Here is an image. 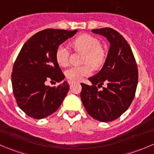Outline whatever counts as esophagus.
Returning a JSON list of instances; mask_svg holds the SVG:
<instances>
[{"mask_svg":"<svg viewBox=\"0 0 154 154\" xmlns=\"http://www.w3.org/2000/svg\"><path fill=\"white\" fill-rule=\"evenodd\" d=\"M68 83H69L70 85L73 84V83H75V81H72V80H70V81H68Z\"/></svg>","mask_w":154,"mask_h":154,"instance_id":"1","label":"esophagus"}]
</instances>
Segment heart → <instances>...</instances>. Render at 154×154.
<instances>
[{"mask_svg":"<svg viewBox=\"0 0 154 154\" xmlns=\"http://www.w3.org/2000/svg\"><path fill=\"white\" fill-rule=\"evenodd\" d=\"M77 50L83 51V61L87 63L82 66H73L66 71V77L72 81H78L84 77L89 76L92 72L91 65L99 66L106 59V51L101 47L100 40L93 35L84 34L77 37L74 42ZM71 51L66 44L62 43L56 50V60L60 66H66L69 63ZM90 64H89V63Z\"/></svg>","mask_w":154,"mask_h":154,"instance_id":"b5f03b06","label":"heart"}]
</instances>
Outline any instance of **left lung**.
<instances>
[{
    "label": "left lung",
    "mask_w": 154,
    "mask_h": 154,
    "mask_svg": "<svg viewBox=\"0 0 154 154\" xmlns=\"http://www.w3.org/2000/svg\"><path fill=\"white\" fill-rule=\"evenodd\" d=\"M110 43L103 68L88 78L91 86L81 83L80 97L90 116L109 122L120 117L134 99L138 84V68L131 48L118 31L110 27L92 29Z\"/></svg>",
    "instance_id": "8db88e82"
}]
</instances>
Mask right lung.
Segmentation results:
<instances>
[{"label": "right lung", "instance_id": "add662e5", "mask_svg": "<svg viewBox=\"0 0 154 154\" xmlns=\"http://www.w3.org/2000/svg\"><path fill=\"white\" fill-rule=\"evenodd\" d=\"M77 31L43 29L30 37L20 51L11 76L12 91L18 107L29 117L42 119L51 116L66 97L67 82L54 87L45 83H60L65 78L56 60V50Z\"/></svg>", "mask_w": 154, "mask_h": 154}]
</instances>
